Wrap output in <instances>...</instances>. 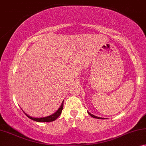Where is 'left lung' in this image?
<instances>
[{
  "mask_svg": "<svg viewBox=\"0 0 146 146\" xmlns=\"http://www.w3.org/2000/svg\"><path fill=\"white\" fill-rule=\"evenodd\" d=\"M88 112V114H89L90 116H91L92 117H93V118H97V119H104V118H100V117H98V116H94V115H93V114H91L89 112Z\"/></svg>",
  "mask_w": 146,
  "mask_h": 146,
  "instance_id": "8db88e82",
  "label": "left lung"
}]
</instances>
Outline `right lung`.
<instances>
[{
  "label": "right lung",
  "mask_w": 146,
  "mask_h": 146,
  "mask_svg": "<svg viewBox=\"0 0 146 146\" xmlns=\"http://www.w3.org/2000/svg\"><path fill=\"white\" fill-rule=\"evenodd\" d=\"M63 102H64V100H63L62 103H61L60 107H59L58 109H57V110L55 112V113H53L52 114L50 115V116H46V117H41V118H35V117H32V116H29V115L26 114V112H24L23 110H22V111L24 112V114H25L26 116H27L30 119H31V120H32L36 121V122H53V121L56 120V119L58 118V117L60 116V114H61V111H62V110L63 108Z\"/></svg>",
  "instance_id": "obj_1"
}]
</instances>
